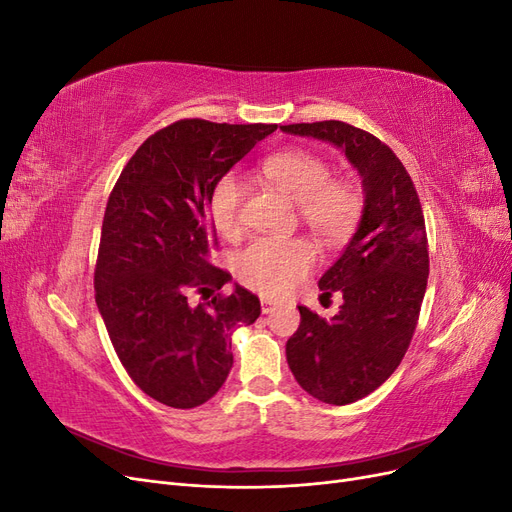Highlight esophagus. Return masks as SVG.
Returning a JSON list of instances; mask_svg holds the SVG:
<instances>
[{
    "label": "esophagus",
    "instance_id": "obj_1",
    "mask_svg": "<svg viewBox=\"0 0 512 512\" xmlns=\"http://www.w3.org/2000/svg\"><path fill=\"white\" fill-rule=\"evenodd\" d=\"M260 307H262V314H271L275 309V301L269 299V297H262L260 299Z\"/></svg>",
    "mask_w": 512,
    "mask_h": 512
}]
</instances>
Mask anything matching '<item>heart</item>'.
Segmentation results:
<instances>
[{
	"label": "heart",
	"instance_id": "obj_1",
	"mask_svg": "<svg viewBox=\"0 0 512 512\" xmlns=\"http://www.w3.org/2000/svg\"><path fill=\"white\" fill-rule=\"evenodd\" d=\"M260 170L269 183L297 203L299 218L320 241L342 243L359 222L361 192L350 181L331 179V166L314 153L303 149L273 153ZM241 200L243 179L235 170L215 179L209 194V215L220 235L235 237L239 232ZM314 265L316 250L305 237H260L235 260L239 280L267 297L290 292Z\"/></svg>",
	"mask_w": 512,
	"mask_h": 512
}]
</instances>
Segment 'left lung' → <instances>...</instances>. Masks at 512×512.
Segmentation results:
<instances>
[{"label": "left lung", "mask_w": 512, "mask_h": 512, "mask_svg": "<svg viewBox=\"0 0 512 512\" xmlns=\"http://www.w3.org/2000/svg\"><path fill=\"white\" fill-rule=\"evenodd\" d=\"M282 130L342 149L363 179L359 228L318 282L322 297L342 292L344 303L333 318L299 305L301 324L286 344L301 389L346 406L374 393L410 346L429 275L421 200L404 164L374 134L333 119Z\"/></svg>", "instance_id": "8db88e82"}]
</instances>
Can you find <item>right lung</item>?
<instances>
[{
    "mask_svg": "<svg viewBox=\"0 0 512 512\" xmlns=\"http://www.w3.org/2000/svg\"><path fill=\"white\" fill-rule=\"evenodd\" d=\"M273 123L181 119L136 149L108 196L96 303L108 337L138 389L170 408H196L222 389L232 367L230 333L260 316L256 294L207 260L215 245L209 194Z\"/></svg>",
    "mask_w": 512,
    "mask_h": 512,
    "instance_id": "1",
    "label": "right lung"
}]
</instances>
